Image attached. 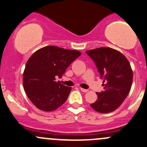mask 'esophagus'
Listing matches in <instances>:
<instances>
[{
	"label": "esophagus",
	"mask_w": 147,
	"mask_h": 147,
	"mask_svg": "<svg viewBox=\"0 0 147 147\" xmlns=\"http://www.w3.org/2000/svg\"><path fill=\"white\" fill-rule=\"evenodd\" d=\"M80 90L83 92H87L88 91V89H84V88H80Z\"/></svg>",
	"instance_id": "34e87169"
}]
</instances>
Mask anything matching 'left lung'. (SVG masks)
I'll return each mask as SVG.
<instances>
[{"label": "left lung", "instance_id": "obj_1", "mask_svg": "<svg viewBox=\"0 0 147 147\" xmlns=\"http://www.w3.org/2000/svg\"><path fill=\"white\" fill-rule=\"evenodd\" d=\"M85 52L94 61L103 80V91L97 92L98 99L90 106L99 113L113 111L130 91L133 80L130 64L123 54L112 48H97Z\"/></svg>", "mask_w": 147, "mask_h": 147}]
</instances>
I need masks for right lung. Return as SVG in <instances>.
Returning <instances> with one entry per match:
<instances>
[{
	"mask_svg": "<svg viewBox=\"0 0 147 147\" xmlns=\"http://www.w3.org/2000/svg\"><path fill=\"white\" fill-rule=\"evenodd\" d=\"M81 55L77 50L47 46L34 52L26 65L23 85L33 104L44 111H52L67 99L71 87L56 82L75 59Z\"/></svg>",
	"mask_w": 147,
	"mask_h": 147,
	"instance_id": "add662e5",
	"label": "right lung"
}]
</instances>
